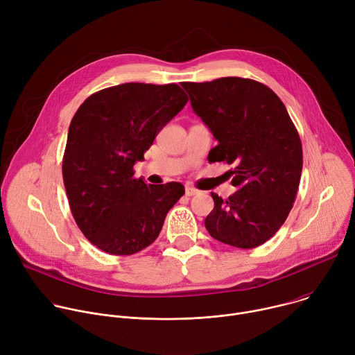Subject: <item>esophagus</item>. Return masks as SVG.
<instances>
[{
  "mask_svg": "<svg viewBox=\"0 0 355 355\" xmlns=\"http://www.w3.org/2000/svg\"><path fill=\"white\" fill-rule=\"evenodd\" d=\"M185 193H187L188 196H193V195L198 193V189L193 188V187H191V185H187V187H185Z\"/></svg>",
  "mask_w": 355,
  "mask_h": 355,
  "instance_id": "obj_1",
  "label": "esophagus"
}]
</instances>
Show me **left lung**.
<instances>
[{
  "instance_id": "obj_1",
  "label": "left lung",
  "mask_w": 355,
  "mask_h": 355,
  "mask_svg": "<svg viewBox=\"0 0 355 355\" xmlns=\"http://www.w3.org/2000/svg\"><path fill=\"white\" fill-rule=\"evenodd\" d=\"M191 107L218 140L209 163L226 162L237 191L227 199L212 192L209 234L233 247L254 248L286 220L302 173V143L278 95L240 77L182 83Z\"/></svg>"
}]
</instances>
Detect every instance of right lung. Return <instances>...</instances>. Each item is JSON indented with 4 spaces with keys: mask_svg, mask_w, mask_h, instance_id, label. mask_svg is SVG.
Returning <instances> with one entry per match:
<instances>
[{
    "mask_svg": "<svg viewBox=\"0 0 355 355\" xmlns=\"http://www.w3.org/2000/svg\"><path fill=\"white\" fill-rule=\"evenodd\" d=\"M187 103L177 84L128 83L92 94L73 116L63 181L77 226L99 250L130 256L146 248L185 193L180 182L147 185L133 166Z\"/></svg>",
    "mask_w": 355,
    "mask_h": 355,
    "instance_id": "1",
    "label": "right lung"
}]
</instances>
